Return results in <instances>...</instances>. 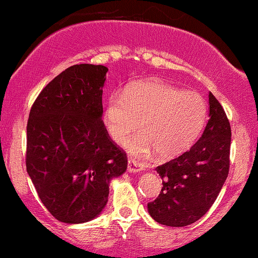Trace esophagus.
<instances>
[{
  "instance_id": "1",
  "label": "esophagus",
  "mask_w": 258,
  "mask_h": 258,
  "mask_svg": "<svg viewBox=\"0 0 258 258\" xmlns=\"http://www.w3.org/2000/svg\"><path fill=\"white\" fill-rule=\"evenodd\" d=\"M143 170H144V166L142 164H139L138 161H136V160L133 159L128 160V164H127V171H128L130 173H136Z\"/></svg>"
}]
</instances>
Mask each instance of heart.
I'll return each mask as SVG.
<instances>
[{"label":"heart","mask_w":258,"mask_h":258,"mask_svg":"<svg viewBox=\"0 0 258 258\" xmlns=\"http://www.w3.org/2000/svg\"><path fill=\"white\" fill-rule=\"evenodd\" d=\"M207 116V104L199 93L183 91L161 80H146L126 92L109 97L104 126L116 143H126L132 155L146 156L155 150L159 158H173L198 137Z\"/></svg>","instance_id":"b5f03b06"}]
</instances>
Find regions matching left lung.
I'll list each match as a JSON object with an SVG mask.
<instances>
[{
  "label": "left lung",
  "instance_id": "obj_1",
  "mask_svg": "<svg viewBox=\"0 0 258 258\" xmlns=\"http://www.w3.org/2000/svg\"><path fill=\"white\" fill-rule=\"evenodd\" d=\"M210 119L189 150L155 168L162 179L159 197L148 204L158 223L185 227L200 220L214 205L229 172V121L214 94H209Z\"/></svg>",
  "mask_w": 258,
  "mask_h": 258
}]
</instances>
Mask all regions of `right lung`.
<instances>
[{
  "instance_id": "obj_1",
  "label": "right lung",
  "mask_w": 258,
  "mask_h": 258,
  "mask_svg": "<svg viewBox=\"0 0 258 258\" xmlns=\"http://www.w3.org/2000/svg\"><path fill=\"white\" fill-rule=\"evenodd\" d=\"M108 68L78 64L41 91L26 126V171L38 198L64 223H85L104 210L109 184L127 168L106 132L102 94Z\"/></svg>"
}]
</instances>
